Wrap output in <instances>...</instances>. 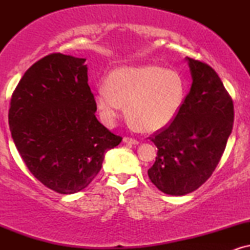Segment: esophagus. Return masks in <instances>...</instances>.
I'll return each mask as SVG.
<instances>
[{
    "label": "esophagus",
    "instance_id": "1",
    "mask_svg": "<svg viewBox=\"0 0 250 250\" xmlns=\"http://www.w3.org/2000/svg\"><path fill=\"white\" fill-rule=\"evenodd\" d=\"M123 142L129 143V145H137V143H139L137 140L131 139V137H123Z\"/></svg>",
    "mask_w": 250,
    "mask_h": 250
}]
</instances>
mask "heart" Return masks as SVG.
<instances>
[{
    "instance_id": "1",
    "label": "heart",
    "mask_w": 250,
    "mask_h": 250,
    "mask_svg": "<svg viewBox=\"0 0 250 250\" xmlns=\"http://www.w3.org/2000/svg\"><path fill=\"white\" fill-rule=\"evenodd\" d=\"M186 94L187 83L179 71L148 64L114 70L107 85L95 90L94 101L105 125H113L125 105L131 125L153 133L176 119Z\"/></svg>"
}]
</instances>
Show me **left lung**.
I'll use <instances>...</instances> for the list:
<instances>
[{
  "mask_svg": "<svg viewBox=\"0 0 250 250\" xmlns=\"http://www.w3.org/2000/svg\"><path fill=\"white\" fill-rule=\"evenodd\" d=\"M190 91L179 115L149 137L157 156L148 176L165 194L181 196L211 176L226 149L234 123L233 100L210 65L187 57Z\"/></svg>",
  "mask_w": 250,
  "mask_h": 250,
  "instance_id": "8db88e82",
  "label": "left lung"
}]
</instances>
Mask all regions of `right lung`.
<instances>
[{
	"label": "right lung",
	"instance_id": "obj_1",
	"mask_svg": "<svg viewBox=\"0 0 250 250\" xmlns=\"http://www.w3.org/2000/svg\"><path fill=\"white\" fill-rule=\"evenodd\" d=\"M85 59L55 53L34 63L9 108L14 143L30 173L59 194L84 189L122 141L96 119Z\"/></svg>",
	"mask_w": 250,
	"mask_h": 250
}]
</instances>
